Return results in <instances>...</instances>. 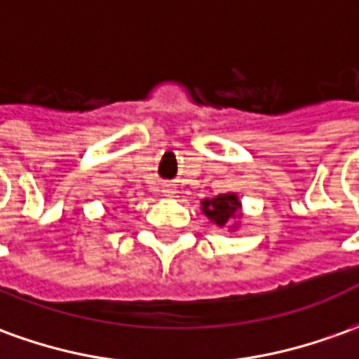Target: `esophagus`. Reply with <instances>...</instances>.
<instances>
[{"label":"esophagus","instance_id":"esophagus-1","mask_svg":"<svg viewBox=\"0 0 359 359\" xmlns=\"http://www.w3.org/2000/svg\"><path fill=\"white\" fill-rule=\"evenodd\" d=\"M162 191H164L165 195H174V194H175L174 187H172V185H170V184H165L164 187H162Z\"/></svg>","mask_w":359,"mask_h":359}]
</instances>
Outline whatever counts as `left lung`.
<instances>
[{
    "label": "left lung",
    "mask_w": 359,
    "mask_h": 359,
    "mask_svg": "<svg viewBox=\"0 0 359 359\" xmlns=\"http://www.w3.org/2000/svg\"><path fill=\"white\" fill-rule=\"evenodd\" d=\"M238 207H241V203H238L236 195L232 194L219 195L215 199H205L203 201L205 215L219 226H224L226 222L231 221L234 212L238 211Z\"/></svg>",
    "instance_id": "8db88e82"
}]
</instances>
